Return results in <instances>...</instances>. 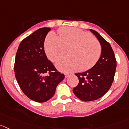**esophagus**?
<instances>
[{"label":"esophagus","mask_w":129,"mask_h":129,"mask_svg":"<svg viewBox=\"0 0 129 129\" xmlns=\"http://www.w3.org/2000/svg\"><path fill=\"white\" fill-rule=\"evenodd\" d=\"M70 75V73H65V74H64V77H65V78H68Z\"/></svg>","instance_id":"esophagus-1"}]
</instances>
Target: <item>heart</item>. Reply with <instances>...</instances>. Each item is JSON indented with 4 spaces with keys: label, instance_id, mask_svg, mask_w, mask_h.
<instances>
[{
    "label": "heart",
    "instance_id": "obj_1",
    "mask_svg": "<svg viewBox=\"0 0 129 129\" xmlns=\"http://www.w3.org/2000/svg\"><path fill=\"white\" fill-rule=\"evenodd\" d=\"M47 57L52 62L62 57L68 49L69 57L56 63L62 72L87 70L96 63L100 57L101 47L99 42L89 33L75 28H62L58 37L54 33L48 34L44 43Z\"/></svg>",
    "mask_w": 129,
    "mask_h": 129
}]
</instances>
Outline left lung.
<instances>
[{"label": "left lung", "mask_w": 129, "mask_h": 129, "mask_svg": "<svg viewBox=\"0 0 129 129\" xmlns=\"http://www.w3.org/2000/svg\"><path fill=\"white\" fill-rule=\"evenodd\" d=\"M99 42L101 53L96 63L83 73H75L79 80L73 89L75 95L83 101H91L103 96L111 87L115 77L116 61L110 44L96 31L90 29Z\"/></svg>", "instance_id": "obj_1"}]
</instances>
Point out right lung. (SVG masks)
I'll list each match as a JSON object with an SVG mask.
<instances>
[{"label": "right lung", "mask_w": 129, "mask_h": 129, "mask_svg": "<svg viewBox=\"0 0 129 129\" xmlns=\"http://www.w3.org/2000/svg\"><path fill=\"white\" fill-rule=\"evenodd\" d=\"M51 28H41L23 39L16 55L14 72L21 89L35 102L44 103L54 94L64 75L47 59L44 40ZM46 73L50 74L45 76Z\"/></svg>", "instance_id": "right-lung-1"}]
</instances>
